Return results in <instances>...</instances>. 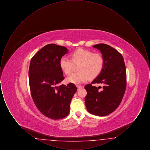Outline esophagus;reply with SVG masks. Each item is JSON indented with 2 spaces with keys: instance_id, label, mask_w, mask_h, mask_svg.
I'll return each instance as SVG.
<instances>
[{
  "instance_id": "1",
  "label": "esophagus",
  "mask_w": 150,
  "mask_h": 150,
  "mask_svg": "<svg viewBox=\"0 0 150 150\" xmlns=\"http://www.w3.org/2000/svg\"><path fill=\"white\" fill-rule=\"evenodd\" d=\"M76 86H77V88H78V89H80V88H82V86H80V85H77Z\"/></svg>"
}]
</instances>
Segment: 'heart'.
Wrapping results in <instances>:
<instances>
[{
	"mask_svg": "<svg viewBox=\"0 0 150 150\" xmlns=\"http://www.w3.org/2000/svg\"><path fill=\"white\" fill-rule=\"evenodd\" d=\"M71 59L62 57L59 60V66L66 75L71 73L75 64H80L79 66L80 71L72 74L67 80L74 84H80L85 82L89 77L95 78L102 71L105 59L101 54L94 53L91 50L80 48L71 53Z\"/></svg>",
	"mask_w": 150,
	"mask_h": 150,
	"instance_id": "1",
	"label": "heart"
}]
</instances>
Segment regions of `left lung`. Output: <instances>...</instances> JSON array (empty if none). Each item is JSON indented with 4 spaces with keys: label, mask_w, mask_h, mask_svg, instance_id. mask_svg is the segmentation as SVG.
Returning <instances> with one entry per match:
<instances>
[{
    "label": "left lung",
    "mask_w": 150,
    "mask_h": 150,
    "mask_svg": "<svg viewBox=\"0 0 150 150\" xmlns=\"http://www.w3.org/2000/svg\"><path fill=\"white\" fill-rule=\"evenodd\" d=\"M93 48L100 50L105 59L104 67L91 84L85 86L87 94L85 103L88 111L96 116L110 114L118 107L127 86V73L121 54L106 44H98ZM102 83L101 91L92 83Z\"/></svg>",
    "instance_id": "1"
}]
</instances>
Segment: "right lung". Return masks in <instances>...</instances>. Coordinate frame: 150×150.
<instances>
[{"mask_svg":"<svg viewBox=\"0 0 150 150\" xmlns=\"http://www.w3.org/2000/svg\"><path fill=\"white\" fill-rule=\"evenodd\" d=\"M67 53L66 47L50 44L39 50L30 64L29 85L33 100L42 114L53 120L69 115L72 98L78 90L71 83L59 85L64 79L59 60Z\"/></svg>","mask_w":150,"mask_h":150,"instance_id":"add662e5","label":"right lung"}]
</instances>
